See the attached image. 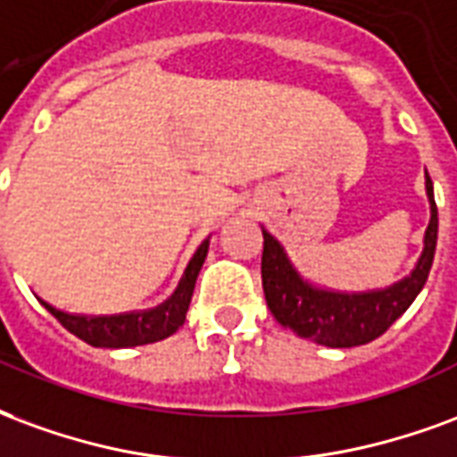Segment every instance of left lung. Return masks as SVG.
I'll list each match as a JSON object with an SVG mask.
<instances>
[{
	"instance_id": "8db88e82",
	"label": "left lung",
	"mask_w": 457,
	"mask_h": 457,
	"mask_svg": "<svg viewBox=\"0 0 457 457\" xmlns=\"http://www.w3.org/2000/svg\"><path fill=\"white\" fill-rule=\"evenodd\" d=\"M426 178V199H428V226L424 233V248L409 275L387 287L334 289L316 285L304 278L292 262L285 245L262 228V289L270 312L279 324L295 331L302 338L328 345V348H351L375 341L387 331L411 306L416 295L424 289L428 270L434 262L436 238H438V209L434 199V182Z\"/></svg>"
}]
</instances>
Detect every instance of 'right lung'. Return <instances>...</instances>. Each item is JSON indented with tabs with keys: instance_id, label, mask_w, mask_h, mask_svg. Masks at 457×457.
I'll return each mask as SVG.
<instances>
[{
	"instance_id": "1",
	"label": "right lung",
	"mask_w": 457,
	"mask_h": 457,
	"mask_svg": "<svg viewBox=\"0 0 457 457\" xmlns=\"http://www.w3.org/2000/svg\"><path fill=\"white\" fill-rule=\"evenodd\" d=\"M206 253H209V238L202 241L195 255L189 258L175 292L165 302H160L158 306H151V309H133V312H121V314H70V312L48 304L46 299H41V304L68 328L70 334H75L95 348H133V345L162 341L175 334L187 319L196 275L204 265Z\"/></svg>"
}]
</instances>
